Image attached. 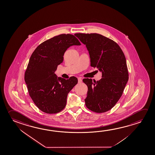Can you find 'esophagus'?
Masks as SVG:
<instances>
[{
	"mask_svg": "<svg viewBox=\"0 0 155 155\" xmlns=\"http://www.w3.org/2000/svg\"><path fill=\"white\" fill-rule=\"evenodd\" d=\"M78 81L79 83H81L82 82V79L81 78H78Z\"/></svg>",
	"mask_w": 155,
	"mask_h": 155,
	"instance_id": "34e87169",
	"label": "esophagus"
}]
</instances>
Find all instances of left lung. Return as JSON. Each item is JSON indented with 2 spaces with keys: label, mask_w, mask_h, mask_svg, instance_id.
Wrapping results in <instances>:
<instances>
[{
  "label": "left lung",
  "mask_w": 155,
  "mask_h": 155,
  "mask_svg": "<svg viewBox=\"0 0 155 155\" xmlns=\"http://www.w3.org/2000/svg\"><path fill=\"white\" fill-rule=\"evenodd\" d=\"M74 35L86 45L91 66L102 73V78L98 81L83 80L88 87L85 105L95 113L107 112L119 100L128 81L125 56L116 42L102 35L77 33Z\"/></svg>",
  "instance_id": "8db88e82"
}]
</instances>
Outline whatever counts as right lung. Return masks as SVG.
Masks as SVG:
<instances>
[{
  "mask_svg": "<svg viewBox=\"0 0 155 155\" xmlns=\"http://www.w3.org/2000/svg\"><path fill=\"white\" fill-rule=\"evenodd\" d=\"M80 45L74 36L63 34L45 41L31 54L25 81L31 99L42 112L54 114L65 107L68 94L78 79L74 76L69 79L57 77L55 71L63 61L67 49Z\"/></svg>",
  "mask_w": 155,
  "mask_h": 155,
  "instance_id": "add662e5",
  "label": "right lung"
}]
</instances>
